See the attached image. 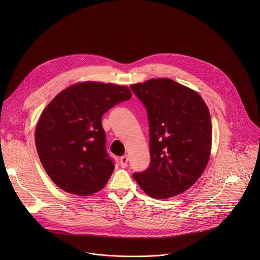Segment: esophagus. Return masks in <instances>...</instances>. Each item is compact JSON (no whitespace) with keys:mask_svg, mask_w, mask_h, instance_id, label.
Instances as JSON below:
<instances>
[{"mask_svg":"<svg viewBox=\"0 0 260 260\" xmlns=\"http://www.w3.org/2000/svg\"><path fill=\"white\" fill-rule=\"evenodd\" d=\"M128 160H129V157H128L127 155L122 156V157L120 158V165H121V167L125 168V167L127 166V164H128Z\"/></svg>","mask_w":260,"mask_h":260,"instance_id":"1","label":"esophagus"}]
</instances>
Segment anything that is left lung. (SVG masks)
Segmentation results:
<instances>
[{"label": "left lung", "instance_id": "1", "mask_svg": "<svg viewBox=\"0 0 260 260\" xmlns=\"http://www.w3.org/2000/svg\"><path fill=\"white\" fill-rule=\"evenodd\" d=\"M130 88L147 110L151 157L148 168L133 177L152 198L181 194L198 180L210 157L208 107L197 92L169 78Z\"/></svg>", "mask_w": 260, "mask_h": 260}]
</instances>
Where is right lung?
<instances>
[{
    "label": "right lung",
    "instance_id": "obj_1",
    "mask_svg": "<svg viewBox=\"0 0 260 260\" xmlns=\"http://www.w3.org/2000/svg\"><path fill=\"white\" fill-rule=\"evenodd\" d=\"M131 96L125 86L82 82L49 103L38 121L35 142L41 163L56 185L80 196L106 185L115 166L106 150L102 116Z\"/></svg>",
    "mask_w": 260,
    "mask_h": 260
}]
</instances>
